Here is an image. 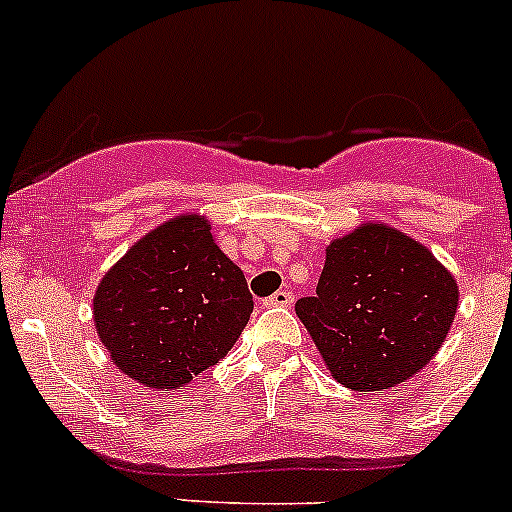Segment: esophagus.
I'll return each instance as SVG.
<instances>
[{"label": "esophagus", "mask_w": 512, "mask_h": 512, "mask_svg": "<svg viewBox=\"0 0 512 512\" xmlns=\"http://www.w3.org/2000/svg\"><path fill=\"white\" fill-rule=\"evenodd\" d=\"M292 299H294V294L289 292V289H277L272 297L265 299V304L267 307H289V304H292Z\"/></svg>", "instance_id": "1"}]
</instances>
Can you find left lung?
<instances>
[{"mask_svg": "<svg viewBox=\"0 0 512 512\" xmlns=\"http://www.w3.org/2000/svg\"><path fill=\"white\" fill-rule=\"evenodd\" d=\"M458 307L456 280L394 227L364 225L332 242L314 297L294 309L334 379L384 391L436 356Z\"/></svg>", "mask_w": 512, "mask_h": 512, "instance_id": "1", "label": "left lung"}]
</instances>
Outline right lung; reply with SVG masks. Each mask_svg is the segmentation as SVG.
<instances>
[{
  "label": "right lung",
  "instance_id": "obj_1",
  "mask_svg": "<svg viewBox=\"0 0 512 512\" xmlns=\"http://www.w3.org/2000/svg\"><path fill=\"white\" fill-rule=\"evenodd\" d=\"M252 294L208 220L148 232L101 280L94 322L113 364L151 389H178L218 364L245 329Z\"/></svg>",
  "mask_w": 512,
  "mask_h": 512
}]
</instances>
